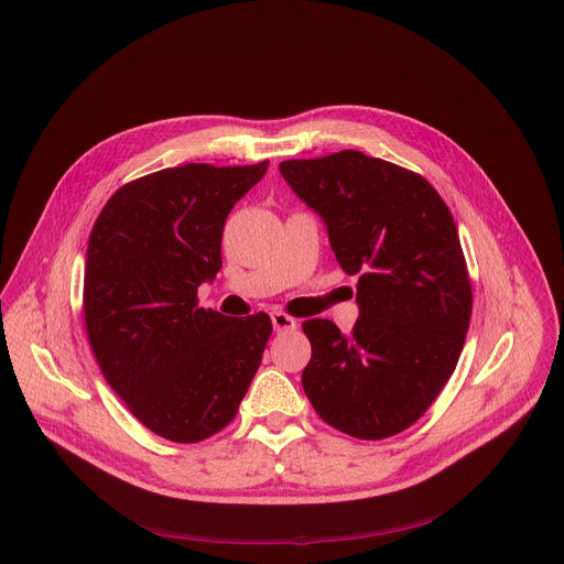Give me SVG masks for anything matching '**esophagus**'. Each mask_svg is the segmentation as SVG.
<instances>
[{
  "label": "esophagus",
  "instance_id": "1",
  "mask_svg": "<svg viewBox=\"0 0 564 564\" xmlns=\"http://www.w3.org/2000/svg\"><path fill=\"white\" fill-rule=\"evenodd\" d=\"M272 325H274V332H292L297 329V321L295 317H290L288 313H281V311H274L272 313Z\"/></svg>",
  "mask_w": 564,
  "mask_h": 564
}]
</instances>
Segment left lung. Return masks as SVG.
I'll return each mask as SVG.
<instances>
[{
    "label": "left lung",
    "mask_w": 564,
    "mask_h": 564,
    "mask_svg": "<svg viewBox=\"0 0 564 564\" xmlns=\"http://www.w3.org/2000/svg\"><path fill=\"white\" fill-rule=\"evenodd\" d=\"M323 216L340 269L357 281L346 336L313 317L302 387L321 417L382 440L417 422L452 378L470 327L473 288L449 207L417 173L343 150L279 165Z\"/></svg>",
    "instance_id": "8db88e82"
}]
</instances>
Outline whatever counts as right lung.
I'll return each mask as SVG.
<instances>
[{
    "label": "right lung",
    "mask_w": 564,
    "mask_h": 564,
    "mask_svg": "<svg viewBox=\"0 0 564 564\" xmlns=\"http://www.w3.org/2000/svg\"><path fill=\"white\" fill-rule=\"evenodd\" d=\"M267 165L159 170L117 188L91 228V352L115 394L173 443H200L235 420L272 334L267 313L235 321L198 306L200 283L221 269L226 218Z\"/></svg>",
    "instance_id": "obj_1"
}]
</instances>
